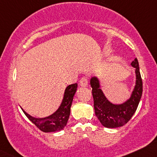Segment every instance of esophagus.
I'll use <instances>...</instances> for the list:
<instances>
[{"label":"esophagus","mask_w":157,"mask_h":157,"mask_svg":"<svg viewBox=\"0 0 157 157\" xmlns=\"http://www.w3.org/2000/svg\"><path fill=\"white\" fill-rule=\"evenodd\" d=\"M88 82H89V80L86 77H82L80 80V86L82 87H86L88 85Z\"/></svg>","instance_id":"esophagus-1"}]
</instances>
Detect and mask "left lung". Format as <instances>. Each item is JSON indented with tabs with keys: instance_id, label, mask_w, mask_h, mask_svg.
Wrapping results in <instances>:
<instances>
[{
	"instance_id": "1",
	"label": "left lung",
	"mask_w": 157,
	"mask_h": 157,
	"mask_svg": "<svg viewBox=\"0 0 157 157\" xmlns=\"http://www.w3.org/2000/svg\"><path fill=\"white\" fill-rule=\"evenodd\" d=\"M131 65L136 68V82L131 97L122 104L115 105L110 103L100 89L98 79L96 77L91 79L90 84L92 88L94 113L103 126L108 128L123 126L130 120L136 111L142 94V80L137 58H135L132 62Z\"/></svg>"
}]
</instances>
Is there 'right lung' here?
I'll use <instances>...</instances> for the list:
<instances>
[{"label":"right lung","instance_id":"obj_1","mask_svg":"<svg viewBox=\"0 0 157 157\" xmlns=\"http://www.w3.org/2000/svg\"><path fill=\"white\" fill-rule=\"evenodd\" d=\"M77 83L71 84L65 89L64 98L59 108L53 114L43 118H36L28 115L25 111L23 112L26 116L42 132H50L60 131L66 125L69 118L71 106L73 98L77 91Z\"/></svg>","mask_w":157,"mask_h":157}]
</instances>
